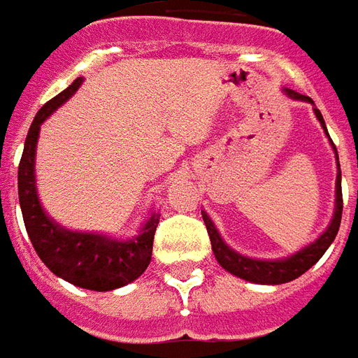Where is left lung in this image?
Masks as SVG:
<instances>
[{
	"label": "left lung",
	"instance_id": "left-lung-1",
	"mask_svg": "<svg viewBox=\"0 0 358 358\" xmlns=\"http://www.w3.org/2000/svg\"><path fill=\"white\" fill-rule=\"evenodd\" d=\"M289 99H295V101H305L313 105V110H315L318 122L324 128V132L330 140V145L336 153V164H338V176H336V201H334V215L330 218V224L326 226L324 230L315 241H310L308 245L301 248L299 251H295L292 255L282 257V259H255V257L241 255L240 251L232 249L224 240L222 236L217 230L215 222L210 220V217L201 210L203 222L207 226V232H209L210 245H213V253L217 257L218 264L230 272L234 276L241 278V280H248V282H253V284H263V285H278L285 284V282H292L295 278H299L301 274H305L310 266H315L320 257L326 253V249L330 248L331 241L336 240L338 236L339 224H341V210H343V197H341V171H339V157L338 149L331 141L330 134L326 130V122H324L320 110L315 107V101L307 97V95H301L297 92H293L289 88L282 90Z\"/></svg>",
	"mask_w": 358,
	"mask_h": 358
}]
</instances>
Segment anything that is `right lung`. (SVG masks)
Returning <instances> with one entry per match:
<instances>
[{"mask_svg":"<svg viewBox=\"0 0 358 358\" xmlns=\"http://www.w3.org/2000/svg\"><path fill=\"white\" fill-rule=\"evenodd\" d=\"M84 78L76 80L43 105L28 130L19 164V201L28 238L42 263L69 284L92 292H110L140 278L151 263L159 210H151L136 236L128 240L99 232L69 230L45 213L36 184V148L43 120L73 97Z\"/></svg>","mask_w":358,"mask_h":358,"instance_id":"add662e5","label":"right lung"}]
</instances>
